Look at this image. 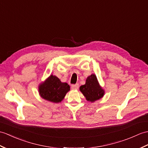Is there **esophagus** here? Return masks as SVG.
Returning <instances> with one entry per match:
<instances>
[{
	"instance_id": "34e87169",
	"label": "esophagus",
	"mask_w": 148,
	"mask_h": 148,
	"mask_svg": "<svg viewBox=\"0 0 148 148\" xmlns=\"http://www.w3.org/2000/svg\"><path fill=\"white\" fill-rule=\"evenodd\" d=\"M71 88H72V89H73V90H77V89L79 88V84H72Z\"/></svg>"
}]
</instances>
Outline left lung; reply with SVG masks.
Instances as JSON below:
<instances>
[{"instance_id": "obj_1", "label": "left lung", "mask_w": 148, "mask_h": 148, "mask_svg": "<svg viewBox=\"0 0 148 148\" xmlns=\"http://www.w3.org/2000/svg\"><path fill=\"white\" fill-rule=\"evenodd\" d=\"M80 91L88 101L93 102L103 97L104 90L100 87L95 74H91L86 81V84L80 86Z\"/></svg>"}]
</instances>
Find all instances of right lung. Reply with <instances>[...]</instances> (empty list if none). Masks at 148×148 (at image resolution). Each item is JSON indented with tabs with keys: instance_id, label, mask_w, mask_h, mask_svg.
<instances>
[{
	"instance_id": "obj_1",
	"label": "right lung",
	"mask_w": 148,
	"mask_h": 148,
	"mask_svg": "<svg viewBox=\"0 0 148 148\" xmlns=\"http://www.w3.org/2000/svg\"><path fill=\"white\" fill-rule=\"evenodd\" d=\"M69 90V85L66 82H62L59 79L53 75L39 86L41 97L53 103L60 102Z\"/></svg>"
}]
</instances>
